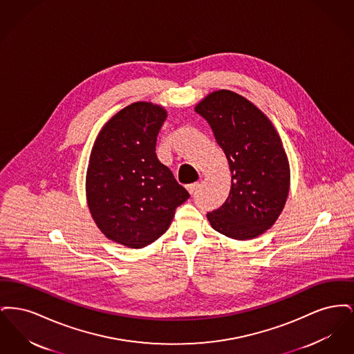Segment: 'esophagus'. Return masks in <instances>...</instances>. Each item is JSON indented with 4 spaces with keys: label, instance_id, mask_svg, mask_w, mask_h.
<instances>
[{
    "label": "esophagus",
    "instance_id": "obj_1",
    "mask_svg": "<svg viewBox=\"0 0 354 354\" xmlns=\"http://www.w3.org/2000/svg\"><path fill=\"white\" fill-rule=\"evenodd\" d=\"M198 187H199V183H192V185H187V189H188V192L192 195V194L198 189Z\"/></svg>",
    "mask_w": 354,
    "mask_h": 354
}]
</instances>
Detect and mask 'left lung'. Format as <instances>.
I'll list each match as a JSON object with an SVG mask.
<instances>
[{"label":"left lung","mask_w":354,"mask_h":354,"mask_svg":"<svg viewBox=\"0 0 354 354\" xmlns=\"http://www.w3.org/2000/svg\"><path fill=\"white\" fill-rule=\"evenodd\" d=\"M195 111L211 126L232 174L227 201L207 214L212 228L236 240L261 235L281 214L289 191L280 136L254 104L230 90L209 94Z\"/></svg>","instance_id":"left-lung-1"}]
</instances>
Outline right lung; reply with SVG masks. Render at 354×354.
I'll return each instance as SVG.
<instances>
[{
  "mask_svg": "<svg viewBox=\"0 0 354 354\" xmlns=\"http://www.w3.org/2000/svg\"><path fill=\"white\" fill-rule=\"evenodd\" d=\"M166 118L160 106L133 103L104 124L90 155V212L104 235L130 248L163 235L175 209L189 198L155 152Z\"/></svg>",
  "mask_w": 354,
  "mask_h": 354,
  "instance_id": "add662e5",
  "label": "right lung"
}]
</instances>
